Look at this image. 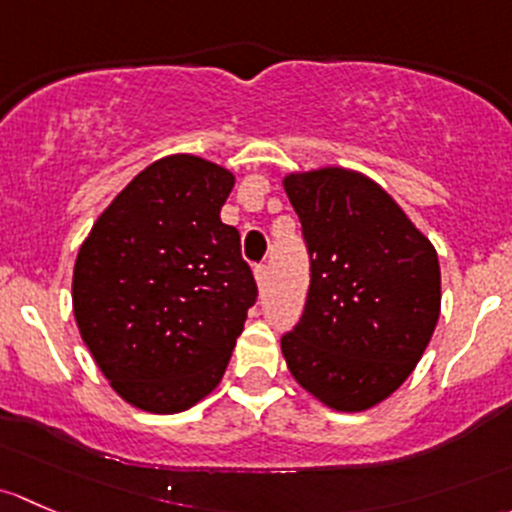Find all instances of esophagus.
<instances>
[{
	"instance_id": "34e87169",
	"label": "esophagus",
	"mask_w": 512,
	"mask_h": 512,
	"mask_svg": "<svg viewBox=\"0 0 512 512\" xmlns=\"http://www.w3.org/2000/svg\"><path fill=\"white\" fill-rule=\"evenodd\" d=\"M254 276H256L258 288L266 286V283H268V268H266V263H261V266L254 268Z\"/></svg>"
}]
</instances>
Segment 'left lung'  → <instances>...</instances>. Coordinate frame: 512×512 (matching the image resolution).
Segmentation results:
<instances>
[{"label": "left lung", "mask_w": 512, "mask_h": 512, "mask_svg": "<svg viewBox=\"0 0 512 512\" xmlns=\"http://www.w3.org/2000/svg\"><path fill=\"white\" fill-rule=\"evenodd\" d=\"M303 224L310 288L281 350L293 379L335 412L392 397L441 313L434 244L374 179L345 167L283 177Z\"/></svg>", "instance_id": "8db88e82"}]
</instances>
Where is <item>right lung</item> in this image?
<instances>
[{"label":"right lung","mask_w":512,"mask_h":512,"mask_svg":"<svg viewBox=\"0 0 512 512\" xmlns=\"http://www.w3.org/2000/svg\"><path fill=\"white\" fill-rule=\"evenodd\" d=\"M234 172L204 157L147 165L103 209L73 266V318L100 372L142 412L177 414L224 377L256 300L221 207Z\"/></svg>","instance_id":"right-lung-1"}]
</instances>
